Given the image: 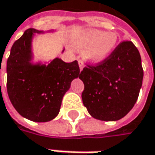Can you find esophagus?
<instances>
[{
	"mask_svg": "<svg viewBox=\"0 0 155 155\" xmlns=\"http://www.w3.org/2000/svg\"><path fill=\"white\" fill-rule=\"evenodd\" d=\"M78 63H79V67H80V69H81V70H82V68H84V63H83V61H81V59H79Z\"/></svg>",
	"mask_w": 155,
	"mask_h": 155,
	"instance_id": "34e87169",
	"label": "esophagus"
}]
</instances>
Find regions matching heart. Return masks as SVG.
I'll return each mask as SVG.
<instances>
[{"instance_id": "1", "label": "heart", "mask_w": 155, "mask_h": 155, "mask_svg": "<svg viewBox=\"0 0 155 155\" xmlns=\"http://www.w3.org/2000/svg\"><path fill=\"white\" fill-rule=\"evenodd\" d=\"M117 40L116 32L90 30L78 37L74 42V46L78 51H84V56L87 61L99 63L114 51Z\"/></svg>"}]
</instances>
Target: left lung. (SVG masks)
<instances>
[{
  "mask_svg": "<svg viewBox=\"0 0 155 155\" xmlns=\"http://www.w3.org/2000/svg\"><path fill=\"white\" fill-rule=\"evenodd\" d=\"M79 78L84 83L81 97L89 114L99 120H119L139 96L143 78L140 53L131 41H122L105 60L86 64Z\"/></svg>",
  "mask_w": 155,
  "mask_h": 155,
  "instance_id": "left-lung-1",
  "label": "left lung"
}]
</instances>
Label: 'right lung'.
Returning <instances> with one entry per match:
<instances>
[{
  "mask_svg": "<svg viewBox=\"0 0 155 155\" xmlns=\"http://www.w3.org/2000/svg\"><path fill=\"white\" fill-rule=\"evenodd\" d=\"M30 28L14 42L7 61V89L15 110L34 122H48L60 111L61 100L74 79L80 75L77 61L65 62L56 58L49 65L31 64Z\"/></svg>",
  "mask_w": 155,
  "mask_h": 155,
  "instance_id": "obj_1",
  "label": "right lung"
}]
</instances>
